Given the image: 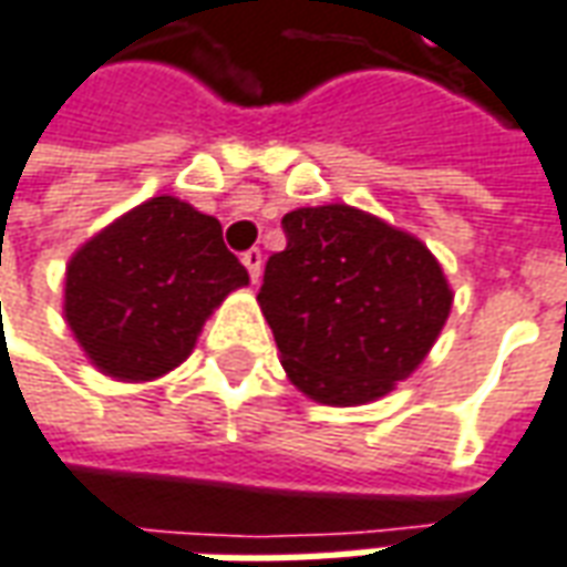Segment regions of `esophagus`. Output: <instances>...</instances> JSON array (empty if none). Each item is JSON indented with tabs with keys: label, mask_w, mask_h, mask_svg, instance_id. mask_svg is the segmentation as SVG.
Wrapping results in <instances>:
<instances>
[{
	"label": "esophagus",
	"mask_w": 567,
	"mask_h": 567,
	"mask_svg": "<svg viewBox=\"0 0 567 567\" xmlns=\"http://www.w3.org/2000/svg\"><path fill=\"white\" fill-rule=\"evenodd\" d=\"M243 264L245 270H248V276H251V282H257V279H260V270H264V255H260V248H248L243 255Z\"/></svg>",
	"instance_id": "obj_1"
}]
</instances>
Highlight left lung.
Here are the masks:
<instances>
[{
  "label": "left lung",
  "mask_w": 567,
  "mask_h": 567,
  "mask_svg": "<svg viewBox=\"0 0 567 567\" xmlns=\"http://www.w3.org/2000/svg\"><path fill=\"white\" fill-rule=\"evenodd\" d=\"M257 303L300 393L365 405L426 359L451 312L449 279L411 233L350 205L282 217Z\"/></svg>",
  "instance_id": "left-lung-1"
}]
</instances>
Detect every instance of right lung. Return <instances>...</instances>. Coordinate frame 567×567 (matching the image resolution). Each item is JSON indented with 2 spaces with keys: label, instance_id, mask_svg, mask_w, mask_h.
<instances>
[{
  "label": "right lung",
  "instance_id": "1",
  "mask_svg": "<svg viewBox=\"0 0 567 567\" xmlns=\"http://www.w3.org/2000/svg\"><path fill=\"white\" fill-rule=\"evenodd\" d=\"M248 285L220 220L156 196L91 236L66 264L63 316L94 365L156 380L187 359L205 319Z\"/></svg>",
  "mask_w": 567,
  "mask_h": 567
}]
</instances>
